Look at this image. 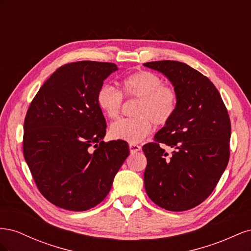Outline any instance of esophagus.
<instances>
[{"mask_svg":"<svg viewBox=\"0 0 251 251\" xmlns=\"http://www.w3.org/2000/svg\"><path fill=\"white\" fill-rule=\"evenodd\" d=\"M140 150H141V147L138 146V144H135V143L130 144V151L132 154L137 153V151H139Z\"/></svg>","mask_w":251,"mask_h":251,"instance_id":"34e87169","label":"esophagus"}]
</instances>
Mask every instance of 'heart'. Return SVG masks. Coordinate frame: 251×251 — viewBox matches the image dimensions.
<instances>
[{
    "mask_svg": "<svg viewBox=\"0 0 251 251\" xmlns=\"http://www.w3.org/2000/svg\"><path fill=\"white\" fill-rule=\"evenodd\" d=\"M124 94L126 100H137L135 117L120 118L111 125L110 135L114 139L130 143L140 142L151 131V124L164 126L177 110L178 94L174 87L166 85L154 72L137 71L123 81V93L110 85H103L97 93V104L105 116L116 118L123 107Z\"/></svg>",
    "mask_w": 251,
    "mask_h": 251,
    "instance_id": "heart-1",
    "label": "heart"
}]
</instances>
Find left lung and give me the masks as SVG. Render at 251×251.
Instances as JSON below:
<instances>
[{"instance_id": "8db88e82", "label": "left lung", "mask_w": 251, "mask_h": 251, "mask_svg": "<svg viewBox=\"0 0 251 251\" xmlns=\"http://www.w3.org/2000/svg\"><path fill=\"white\" fill-rule=\"evenodd\" d=\"M163 73L178 94L173 118L144 144V187L171 211L198 206L217 186L229 160L231 125L221 95L206 76L176 60L143 64ZM163 145L172 151L170 154Z\"/></svg>"}]
</instances>
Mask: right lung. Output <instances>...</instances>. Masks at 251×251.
Here are the masks:
<instances>
[{
	"mask_svg": "<svg viewBox=\"0 0 251 251\" xmlns=\"http://www.w3.org/2000/svg\"><path fill=\"white\" fill-rule=\"evenodd\" d=\"M116 70L113 63L66 64L29 105L24 158L40 193L60 208L83 211L100 204L130 154L124 140L102 141L107 124L97 93Z\"/></svg>",
	"mask_w": 251,
	"mask_h": 251,
	"instance_id": "add662e5",
	"label": "right lung"
}]
</instances>
